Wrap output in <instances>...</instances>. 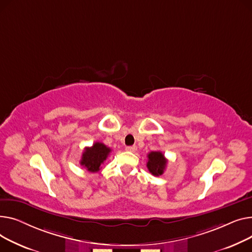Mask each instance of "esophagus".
Here are the masks:
<instances>
[{
  "label": "esophagus",
  "mask_w": 252,
  "mask_h": 252,
  "mask_svg": "<svg viewBox=\"0 0 252 252\" xmlns=\"http://www.w3.org/2000/svg\"><path fill=\"white\" fill-rule=\"evenodd\" d=\"M126 151L131 152V153H134L137 151V146L136 145H131V146H126Z\"/></svg>",
  "instance_id": "obj_1"
}]
</instances>
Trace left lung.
I'll list each match as a JSON object with an SVG mask.
<instances>
[{
	"mask_svg": "<svg viewBox=\"0 0 252 252\" xmlns=\"http://www.w3.org/2000/svg\"><path fill=\"white\" fill-rule=\"evenodd\" d=\"M149 160H147L146 167L154 176H159L164 173L167 167V158L160 152H152L147 155Z\"/></svg>",
	"mask_w": 252,
	"mask_h": 252,
	"instance_id": "8db88e82",
	"label": "left lung"
}]
</instances>
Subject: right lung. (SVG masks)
Returning a JSON list of instances; mask_svg holds the SVG:
<instances>
[{
  "mask_svg": "<svg viewBox=\"0 0 252 252\" xmlns=\"http://www.w3.org/2000/svg\"><path fill=\"white\" fill-rule=\"evenodd\" d=\"M111 153V149L101 142H94L93 146L85 147L80 165L84 167L88 172L96 173L100 169V165L103 164Z\"/></svg>",
  "mask_w": 252,
  "mask_h": 252,
  "instance_id": "right-lung-1",
  "label": "right lung"
}]
</instances>
